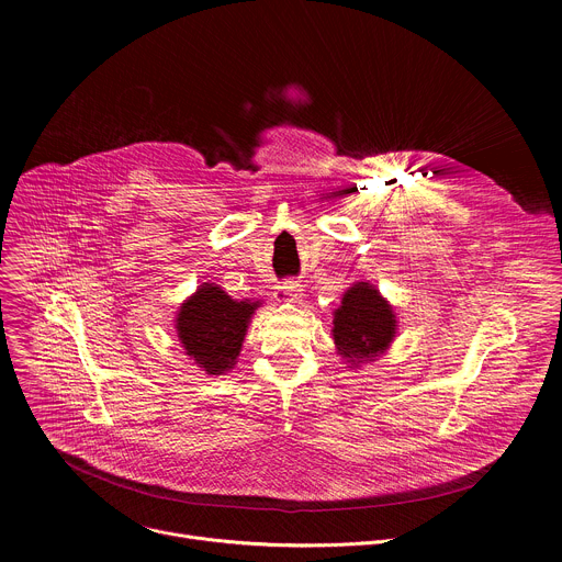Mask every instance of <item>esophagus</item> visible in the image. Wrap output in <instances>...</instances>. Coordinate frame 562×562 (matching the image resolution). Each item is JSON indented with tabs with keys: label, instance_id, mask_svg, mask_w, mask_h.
I'll return each mask as SVG.
<instances>
[{
	"label": "esophagus",
	"instance_id": "1",
	"mask_svg": "<svg viewBox=\"0 0 562 562\" xmlns=\"http://www.w3.org/2000/svg\"><path fill=\"white\" fill-rule=\"evenodd\" d=\"M273 297H276L278 302H300V300H302V286H300L295 280H286V282H282V284L276 289Z\"/></svg>",
	"mask_w": 562,
	"mask_h": 562
}]
</instances>
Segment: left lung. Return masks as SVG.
<instances>
[{"label":"left lung","instance_id":"obj_1","mask_svg":"<svg viewBox=\"0 0 562 562\" xmlns=\"http://www.w3.org/2000/svg\"><path fill=\"white\" fill-rule=\"evenodd\" d=\"M397 331L395 311L375 284L353 282L334 311V342L338 356L351 369L378 360L391 347Z\"/></svg>","mask_w":562,"mask_h":562}]
</instances>
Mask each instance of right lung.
Returning a JSON list of instances; mask_svg holds the SVG:
<instances>
[{"label": "right lung", "mask_w": 562, "mask_h": 562, "mask_svg": "<svg viewBox=\"0 0 562 562\" xmlns=\"http://www.w3.org/2000/svg\"><path fill=\"white\" fill-rule=\"evenodd\" d=\"M260 300H233L220 284L202 282L176 313L178 340L206 375H222L237 364Z\"/></svg>", "instance_id": "add662e5"}]
</instances>
